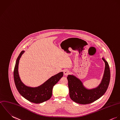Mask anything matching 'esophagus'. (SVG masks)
Returning a JSON list of instances; mask_svg holds the SVG:
<instances>
[{
	"mask_svg": "<svg viewBox=\"0 0 120 120\" xmlns=\"http://www.w3.org/2000/svg\"><path fill=\"white\" fill-rule=\"evenodd\" d=\"M69 73H70V72L68 69H66L64 70V74L65 75H68L69 74Z\"/></svg>",
	"mask_w": 120,
	"mask_h": 120,
	"instance_id": "1",
	"label": "esophagus"
}]
</instances>
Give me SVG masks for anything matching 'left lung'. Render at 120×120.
<instances>
[{
    "instance_id": "left-lung-1",
    "label": "left lung",
    "mask_w": 120,
    "mask_h": 120,
    "mask_svg": "<svg viewBox=\"0 0 120 120\" xmlns=\"http://www.w3.org/2000/svg\"><path fill=\"white\" fill-rule=\"evenodd\" d=\"M105 62L103 75L99 85L95 87L88 88L83 82L74 75H69L67 79L71 99L80 104L91 103L101 98L106 92L110 79V72L109 64L104 56L102 58Z\"/></svg>"
}]
</instances>
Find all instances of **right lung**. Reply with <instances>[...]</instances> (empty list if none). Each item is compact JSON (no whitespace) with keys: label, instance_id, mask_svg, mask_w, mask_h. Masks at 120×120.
I'll return each mask as SVG.
<instances>
[{"label":"right lung","instance_id":"obj_1","mask_svg":"<svg viewBox=\"0 0 120 120\" xmlns=\"http://www.w3.org/2000/svg\"><path fill=\"white\" fill-rule=\"evenodd\" d=\"M25 52L24 50L21 52L16 61L13 72L15 86L21 95L28 101L37 104L42 103L50 99L53 87L62 77L63 72H61L52 76L38 86L31 87L26 85L21 81L19 73V60Z\"/></svg>","mask_w":120,"mask_h":120}]
</instances>
